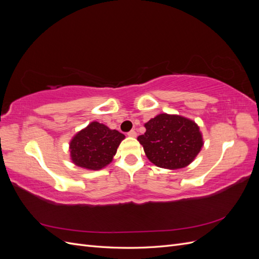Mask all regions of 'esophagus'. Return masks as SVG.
Listing matches in <instances>:
<instances>
[{
	"label": "esophagus",
	"mask_w": 259,
	"mask_h": 259,
	"mask_svg": "<svg viewBox=\"0 0 259 259\" xmlns=\"http://www.w3.org/2000/svg\"><path fill=\"white\" fill-rule=\"evenodd\" d=\"M127 135L130 136V137H136V135H137V133L134 131V130H132V131H130L128 133H127Z\"/></svg>",
	"instance_id": "1"
}]
</instances>
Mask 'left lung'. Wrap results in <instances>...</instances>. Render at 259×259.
Instances as JSON below:
<instances>
[{
  "label": "left lung",
  "instance_id": "8db88e82",
  "mask_svg": "<svg viewBox=\"0 0 259 259\" xmlns=\"http://www.w3.org/2000/svg\"><path fill=\"white\" fill-rule=\"evenodd\" d=\"M146 133L137 140L154 165L178 169L189 165L203 147L197 123L187 117L161 113L145 124Z\"/></svg>",
  "mask_w": 259,
  "mask_h": 259
}]
</instances>
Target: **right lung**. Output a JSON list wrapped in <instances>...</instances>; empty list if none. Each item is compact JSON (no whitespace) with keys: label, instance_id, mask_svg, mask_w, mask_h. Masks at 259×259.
Returning <instances> with one entry per match:
<instances>
[{"label":"right lung","instance_id":"right-lung-1","mask_svg":"<svg viewBox=\"0 0 259 259\" xmlns=\"http://www.w3.org/2000/svg\"><path fill=\"white\" fill-rule=\"evenodd\" d=\"M125 136L106 125L92 122L70 142V156L76 166L98 170L107 166Z\"/></svg>","mask_w":259,"mask_h":259}]
</instances>
